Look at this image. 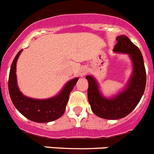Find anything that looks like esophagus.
I'll list each match as a JSON object with an SVG mask.
<instances>
[{
    "mask_svg": "<svg viewBox=\"0 0 154 154\" xmlns=\"http://www.w3.org/2000/svg\"><path fill=\"white\" fill-rule=\"evenodd\" d=\"M86 73H87V69L85 67H83L81 69V72H80V75H81V77H84Z\"/></svg>",
    "mask_w": 154,
    "mask_h": 154,
    "instance_id": "esophagus-1",
    "label": "esophagus"
}]
</instances>
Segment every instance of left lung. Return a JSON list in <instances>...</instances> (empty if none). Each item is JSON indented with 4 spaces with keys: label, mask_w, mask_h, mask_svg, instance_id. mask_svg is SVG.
Instances as JSON below:
<instances>
[{
    "label": "left lung",
    "mask_w": 154,
    "mask_h": 154,
    "mask_svg": "<svg viewBox=\"0 0 154 154\" xmlns=\"http://www.w3.org/2000/svg\"><path fill=\"white\" fill-rule=\"evenodd\" d=\"M113 51L127 54L132 63V72L124 88L109 97L100 91L97 80L92 75L86 76L88 82V98L94 113L105 119H119L128 116L135 108L146 87V70L141 52L125 35L116 37Z\"/></svg>",
    "instance_id": "1"
}]
</instances>
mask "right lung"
Here are the masks:
<instances>
[{
    "label": "right lung",
    "mask_w": 154,
    "mask_h": 154,
    "mask_svg": "<svg viewBox=\"0 0 154 154\" xmlns=\"http://www.w3.org/2000/svg\"><path fill=\"white\" fill-rule=\"evenodd\" d=\"M23 50L14 58L9 75L8 89L10 98L17 110L28 119L35 122H49L63 115L70 92L78 82L79 78L69 80L55 96L47 99L29 97L20 91L17 84V62Z\"/></svg>",
    "instance_id": "obj_1"
}]
</instances>
